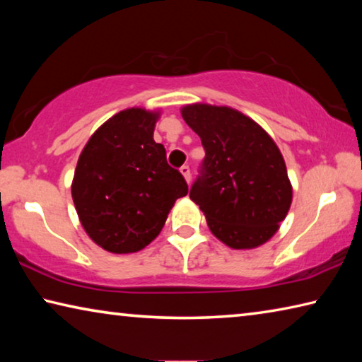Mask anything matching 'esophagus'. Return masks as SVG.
Here are the masks:
<instances>
[{"label": "esophagus", "mask_w": 362, "mask_h": 362, "mask_svg": "<svg viewBox=\"0 0 362 362\" xmlns=\"http://www.w3.org/2000/svg\"><path fill=\"white\" fill-rule=\"evenodd\" d=\"M180 173L183 175V179L187 180V183H189V180H192V173H189V168L188 166H182L180 168Z\"/></svg>", "instance_id": "esophagus-1"}]
</instances>
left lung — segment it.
<instances>
[{
    "instance_id": "left-lung-1",
    "label": "left lung",
    "mask_w": 362,
    "mask_h": 362,
    "mask_svg": "<svg viewBox=\"0 0 362 362\" xmlns=\"http://www.w3.org/2000/svg\"><path fill=\"white\" fill-rule=\"evenodd\" d=\"M182 118L198 134L206 156L189 198L212 235L231 249L265 244L286 218L292 185L278 145L235 108L192 103Z\"/></svg>"
}]
</instances>
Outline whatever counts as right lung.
<instances>
[{"label":"right lung","mask_w":362,"mask_h":362,"mask_svg":"<svg viewBox=\"0 0 362 362\" xmlns=\"http://www.w3.org/2000/svg\"><path fill=\"white\" fill-rule=\"evenodd\" d=\"M159 112L126 108L97 129L78 158L71 198L97 246L113 254L144 249L188 193L166 150L153 140Z\"/></svg>","instance_id":"obj_1"}]
</instances>
